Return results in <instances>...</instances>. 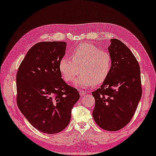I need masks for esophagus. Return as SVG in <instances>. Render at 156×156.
Listing matches in <instances>:
<instances>
[{"label": "esophagus", "mask_w": 156, "mask_h": 156, "mask_svg": "<svg viewBox=\"0 0 156 156\" xmlns=\"http://www.w3.org/2000/svg\"><path fill=\"white\" fill-rule=\"evenodd\" d=\"M87 94L86 91H83V90H80V95H81V96H84V95Z\"/></svg>", "instance_id": "esophagus-1"}]
</instances>
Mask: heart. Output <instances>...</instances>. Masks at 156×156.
<instances>
[{
	"label": "heart",
	"mask_w": 156,
	"mask_h": 156,
	"mask_svg": "<svg viewBox=\"0 0 156 156\" xmlns=\"http://www.w3.org/2000/svg\"><path fill=\"white\" fill-rule=\"evenodd\" d=\"M72 58L62 57L59 61V70L66 82L76 80L77 84L90 87L99 85L108 77L112 66V58L109 52L101 50L91 43H82L70 51Z\"/></svg>",
	"instance_id": "b5f03b06"
}]
</instances>
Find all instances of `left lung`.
Listing matches in <instances>:
<instances>
[{
	"label": "left lung",
	"instance_id": "obj_1",
	"mask_svg": "<svg viewBox=\"0 0 156 156\" xmlns=\"http://www.w3.org/2000/svg\"><path fill=\"white\" fill-rule=\"evenodd\" d=\"M108 49L112 66L100 88L93 91L92 115L101 129L117 131L133 119L142 94L140 69L131 51L119 39H112Z\"/></svg>",
	"mask_w": 156,
	"mask_h": 156
}]
</instances>
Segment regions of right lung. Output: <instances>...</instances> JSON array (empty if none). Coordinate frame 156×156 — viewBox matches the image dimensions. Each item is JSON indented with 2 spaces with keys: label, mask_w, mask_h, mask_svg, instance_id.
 Returning <instances> with one entry per match:
<instances>
[{
  "label": "right lung",
  "mask_w": 156,
  "mask_h": 156,
  "mask_svg": "<svg viewBox=\"0 0 156 156\" xmlns=\"http://www.w3.org/2000/svg\"><path fill=\"white\" fill-rule=\"evenodd\" d=\"M66 43L43 41L27 52L16 74V102L34 128L56 134L69 125L72 109L80 99L78 91L62 78L59 61Z\"/></svg>",
  "instance_id": "1"
}]
</instances>
